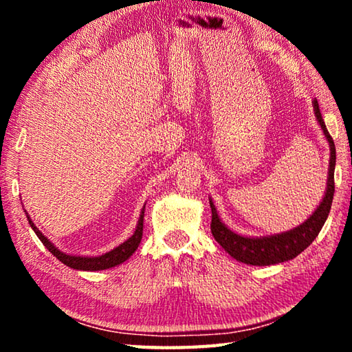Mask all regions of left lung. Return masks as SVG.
Masks as SVG:
<instances>
[{
	"label": "left lung",
	"instance_id": "1",
	"mask_svg": "<svg viewBox=\"0 0 352 352\" xmlns=\"http://www.w3.org/2000/svg\"><path fill=\"white\" fill-rule=\"evenodd\" d=\"M314 110L315 116H317L321 129L326 140L329 141L331 147V162H329V177H327V188L324 199L321 200L320 206L315 210V212L309 217L305 223H301L296 228L287 231V233H281L276 236L269 237H243L233 233V231L226 228V226L220 222L217 216L216 206L211 205V233L222 248L230 256H233L236 261L243 262V264L250 265H272L278 264V262L290 261L296 258L298 254L311 245L312 241L318 236V233L323 228L327 216H329L333 190H336V183H333V170H336V146H333L332 136L327 132L324 126L323 118L318 109V102L314 100Z\"/></svg>",
	"mask_w": 352,
	"mask_h": 352
}]
</instances>
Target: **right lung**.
<instances>
[{"mask_svg": "<svg viewBox=\"0 0 352 352\" xmlns=\"http://www.w3.org/2000/svg\"><path fill=\"white\" fill-rule=\"evenodd\" d=\"M29 225L32 226V230L35 231V234L38 236V239L41 241V243L50 250V252L56 256L58 261H62L65 265L71 267V269H76V270H105V269H111V267L122 264L124 261H127L130 256L135 253V250L138 248L140 242H141V237H142V222H144V208H142L141 211V216L138 220V225H136V230L135 233L132 234V237H129L126 242H122L121 245L113 248L111 252L105 253L102 256H91V258H85V256H71L60 252V250H57L52 243L50 242V239H46V237L40 233V230L37 228L32 223V220L29 219Z\"/></svg>", "mask_w": 352, "mask_h": 352, "instance_id": "1", "label": "right lung"}]
</instances>
